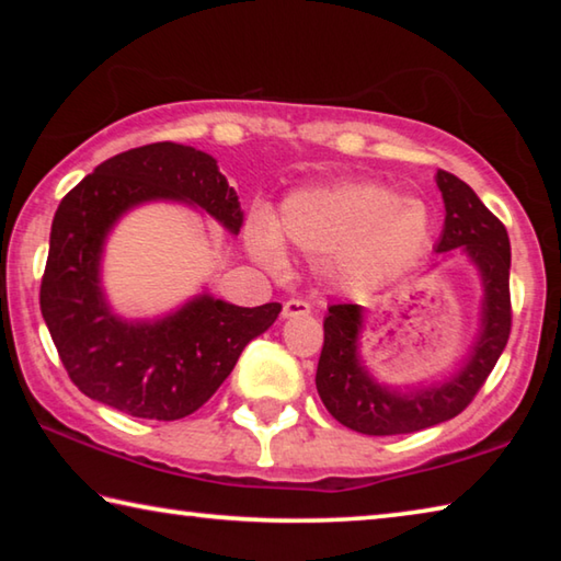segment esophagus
<instances>
[{
	"instance_id": "34e87169",
	"label": "esophagus",
	"mask_w": 561,
	"mask_h": 561,
	"mask_svg": "<svg viewBox=\"0 0 561 561\" xmlns=\"http://www.w3.org/2000/svg\"><path fill=\"white\" fill-rule=\"evenodd\" d=\"M309 311H311L309 301H304V299H289V301H284L282 317H284V319H291V317H309Z\"/></svg>"
}]
</instances>
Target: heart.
Instances as JSON below:
<instances>
[{"label": "heart", "instance_id": "obj_1", "mask_svg": "<svg viewBox=\"0 0 561 561\" xmlns=\"http://www.w3.org/2000/svg\"><path fill=\"white\" fill-rule=\"evenodd\" d=\"M428 242V207L374 183L299 190L284 201L274 225L250 227L254 257L272 272L284 270V244H291L324 257L336 279L360 287L411 267Z\"/></svg>", "mask_w": 561, "mask_h": 561}]
</instances>
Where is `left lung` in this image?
Segmentation results:
<instances>
[{
    "mask_svg": "<svg viewBox=\"0 0 561 561\" xmlns=\"http://www.w3.org/2000/svg\"><path fill=\"white\" fill-rule=\"evenodd\" d=\"M445 203V225L435 252L460 250L468 254L482 279L480 334L470 358L448 381L417 391L374 381L358 358V334L364 314L358 304H331L324 319V348L317 366V391L327 411L346 428L364 435L415 433L450 421L488 381L507 346L512 327L510 304V237L468 183L453 173L435 175Z\"/></svg>",
    "mask_w": 561,
    "mask_h": 561,
    "instance_id": "left-lung-1",
    "label": "left lung"
}]
</instances>
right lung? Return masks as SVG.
Here are the masks:
<instances>
[{
    "mask_svg": "<svg viewBox=\"0 0 561 561\" xmlns=\"http://www.w3.org/2000/svg\"><path fill=\"white\" fill-rule=\"evenodd\" d=\"M180 201L240 232L244 213L213 156L180 144H150L101 163L54 215L42 277V317L83 396L148 421H178L207 403L282 304L234 307L210 294L158 321L113 314L101 289L106 237L130 207Z\"/></svg>",
    "mask_w": 561,
    "mask_h": 561,
    "instance_id": "obj_1",
    "label": "right lung"
}]
</instances>
